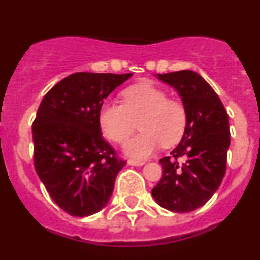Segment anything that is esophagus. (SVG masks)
I'll list each match as a JSON object with an SVG mask.
<instances>
[{
	"mask_svg": "<svg viewBox=\"0 0 260 260\" xmlns=\"http://www.w3.org/2000/svg\"><path fill=\"white\" fill-rule=\"evenodd\" d=\"M127 164H129V166H134V167H141V166H144V161H141V160H134V159H130V160H127Z\"/></svg>",
	"mask_w": 260,
	"mask_h": 260,
	"instance_id": "34e87169",
	"label": "esophagus"
}]
</instances>
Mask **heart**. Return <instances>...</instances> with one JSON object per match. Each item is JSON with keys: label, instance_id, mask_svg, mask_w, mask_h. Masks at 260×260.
<instances>
[{"label": "heart", "instance_id": "heart-1", "mask_svg": "<svg viewBox=\"0 0 260 260\" xmlns=\"http://www.w3.org/2000/svg\"><path fill=\"white\" fill-rule=\"evenodd\" d=\"M124 104L104 102L99 111V124L105 136L125 143L136 127L140 134L125 145L126 155L135 159L149 158L163 144L171 146L181 140L187 125L183 105L168 99L166 92L151 83L134 84L122 92Z\"/></svg>", "mask_w": 260, "mask_h": 260}]
</instances>
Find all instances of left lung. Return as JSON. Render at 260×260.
<instances>
[{
	"instance_id": "left-lung-1",
	"label": "left lung",
	"mask_w": 260,
	"mask_h": 260,
	"mask_svg": "<svg viewBox=\"0 0 260 260\" xmlns=\"http://www.w3.org/2000/svg\"><path fill=\"white\" fill-rule=\"evenodd\" d=\"M178 92L187 125L178 145L159 163L163 177L151 191L159 206L172 212H191L204 206L222 182L230 145L229 116L211 86L191 69L156 74ZM184 156L182 165L176 158Z\"/></svg>"
}]
</instances>
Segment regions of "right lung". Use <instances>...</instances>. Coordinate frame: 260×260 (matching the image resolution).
Listing matches in <instances>:
<instances>
[{
	"label": "right lung",
	"mask_w": 260,
	"mask_h": 260,
	"mask_svg": "<svg viewBox=\"0 0 260 260\" xmlns=\"http://www.w3.org/2000/svg\"><path fill=\"white\" fill-rule=\"evenodd\" d=\"M133 73L78 72L44 96L32 124L34 166L53 201L72 216L101 211L126 161L104 140L99 111Z\"/></svg>",
	"instance_id": "obj_1"
}]
</instances>
